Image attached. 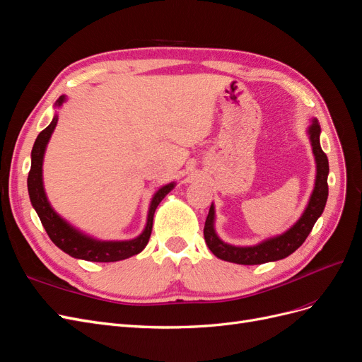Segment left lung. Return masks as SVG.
<instances>
[{
    "mask_svg": "<svg viewBox=\"0 0 362 362\" xmlns=\"http://www.w3.org/2000/svg\"><path fill=\"white\" fill-rule=\"evenodd\" d=\"M308 133L317 164V177L308 206H306L302 217L288 229L287 233L269 238L266 242H262L257 246L238 247L223 243L222 240L217 237L214 231V206L211 204L204 226V237L206 246L210 247V250L217 258L245 266L264 264V262L269 261H278L288 257L296 249L300 247L306 237L310 235L317 218L322 216L327 201V192H329L327 190L329 163H327V157L320 146V125L315 119L313 120Z\"/></svg>",
    "mask_w": 362,
    "mask_h": 362,
    "instance_id": "left-lung-1",
    "label": "left lung"
}]
</instances>
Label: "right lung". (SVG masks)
Returning <instances> with one entry per match:
<instances>
[{
    "label": "right lung",
    "mask_w": 362,
    "mask_h": 362,
    "mask_svg": "<svg viewBox=\"0 0 362 362\" xmlns=\"http://www.w3.org/2000/svg\"><path fill=\"white\" fill-rule=\"evenodd\" d=\"M63 101H64V96H60L56 104L62 105ZM56 125H57V116H54L52 122L39 133L35 141V146L31 149V169L28 172V180H27L31 205L35 206L40 222L43 228H45L49 238L52 240V243L74 258L96 261V262H113V261H120L139 254V252L145 249V246L149 242V237L152 233V221H154V213L157 210L158 204L163 201L164 196L173 189L175 184L172 182V184L164 185V187H161L154 194V198H152L151 206H149L146 228L137 238L128 240V242H100V240L87 237L76 231V229H74L69 223L64 222L63 218L52 210L47 199L45 190H43V182H42L43 154H45L48 140Z\"/></svg>",
    "instance_id": "right-lung-1"
}]
</instances>
